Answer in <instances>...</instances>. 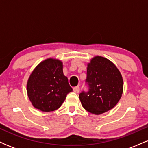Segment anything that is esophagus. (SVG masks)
<instances>
[{
    "label": "esophagus",
    "mask_w": 148,
    "mask_h": 148,
    "mask_svg": "<svg viewBox=\"0 0 148 148\" xmlns=\"http://www.w3.org/2000/svg\"><path fill=\"white\" fill-rule=\"evenodd\" d=\"M73 90H74V92L79 93V91H80V88H79V86H76V87L73 88Z\"/></svg>",
    "instance_id": "obj_1"
}]
</instances>
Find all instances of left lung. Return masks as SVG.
Returning a JSON list of instances; mask_svg holds the SVG:
<instances>
[{
  "instance_id": "8db88e82",
  "label": "left lung",
  "mask_w": 148,
  "mask_h": 148,
  "mask_svg": "<svg viewBox=\"0 0 148 148\" xmlns=\"http://www.w3.org/2000/svg\"><path fill=\"white\" fill-rule=\"evenodd\" d=\"M86 83L88 90L79 94L81 104L86 111L95 115L109 111L118 103L123 92V80L113 62L95 56L88 64Z\"/></svg>"
}]
</instances>
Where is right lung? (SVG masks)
I'll use <instances>...</instances> for the list:
<instances>
[{
	"label": "right lung",
	"instance_id": "right-lung-1",
	"mask_svg": "<svg viewBox=\"0 0 148 148\" xmlns=\"http://www.w3.org/2000/svg\"><path fill=\"white\" fill-rule=\"evenodd\" d=\"M72 91L63 74L62 62L48 58L34 69L27 83L28 98L35 108L44 112L60 108L68 93Z\"/></svg>",
	"mask_w": 148,
	"mask_h": 148
}]
</instances>
